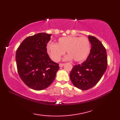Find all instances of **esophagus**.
<instances>
[{
  "mask_svg": "<svg viewBox=\"0 0 120 120\" xmlns=\"http://www.w3.org/2000/svg\"><path fill=\"white\" fill-rule=\"evenodd\" d=\"M64 65V63H60V64H59V67L60 68H62Z\"/></svg>",
  "mask_w": 120,
  "mask_h": 120,
  "instance_id": "1",
  "label": "esophagus"
}]
</instances>
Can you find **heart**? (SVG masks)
<instances>
[{"instance_id": "1", "label": "heart", "mask_w": 120, "mask_h": 120, "mask_svg": "<svg viewBox=\"0 0 120 120\" xmlns=\"http://www.w3.org/2000/svg\"><path fill=\"white\" fill-rule=\"evenodd\" d=\"M47 49L50 57L55 61H59L67 52L68 55L65 57V60L73 59L76 62H81L90 54L91 45L86 37L67 36L60 38L56 44L49 43Z\"/></svg>"}]
</instances>
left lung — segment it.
I'll list each match as a JSON object with an SVG mask.
<instances>
[{
  "mask_svg": "<svg viewBox=\"0 0 120 120\" xmlns=\"http://www.w3.org/2000/svg\"><path fill=\"white\" fill-rule=\"evenodd\" d=\"M88 38L91 44L90 54L82 63L74 66L70 74L73 85L82 90L95 86L107 67L106 50L102 43L92 35Z\"/></svg>",
  "mask_w": 120,
  "mask_h": 120,
  "instance_id": "8db88e82",
  "label": "left lung"
}]
</instances>
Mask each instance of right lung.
Listing matches in <instances>:
<instances>
[{
    "mask_svg": "<svg viewBox=\"0 0 120 120\" xmlns=\"http://www.w3.org/2000/svg\"><path fill=\"white\" fill-rule=\"evenodd\" d=\"M52 34L42 32L26 38L16 52L17 71L20 78L33 90H44L52 83L59 69L47 52V44Z\"/></svg>",
    "mask_w": 120,
    "mask_h": 120,
    "instance_id": "1",
    "label": "right lung"
}]
</instances>
